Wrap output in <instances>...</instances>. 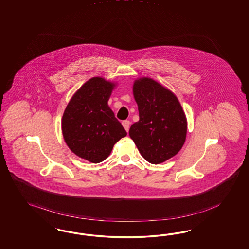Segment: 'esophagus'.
<instances>
[{
	"label": "esophagus",
	"instance_id": "1",
	"mask_svg": "<svg viewBox=\"0 0 249 249\" xmlns=\"http://www.w3.org/2000/svg\"><path fill=\"white\" fill-rule=\"evenodd\" d=\"M122 125H123L124 128L126 129V131H128V129H129V125H130V122H129L128 121H122Z\"/></svg>",
	"mask_w": 249,
	"mask_h": 249
}]
</instances>
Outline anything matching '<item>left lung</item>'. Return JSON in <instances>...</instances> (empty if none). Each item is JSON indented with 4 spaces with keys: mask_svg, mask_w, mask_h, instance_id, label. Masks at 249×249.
<instances>
[{
    "mask_svg": "<svg viewBox=\"0 0 249 249\" xmlns=\"http://www.w3.org/2000/svg\"><path fill=\"white\" fill-rule=\"evenodd\" d=\"M133 95L140 121L131 125L129 137L142 156L152 164L174 157L185 142L187 121L174 93L148 77L136 80Z\"/></svg>",
    "mask_w": 249,
    "mask_h": 249,
    "instance_id": "8db88e82",
    "label": "left lung"
}]
</instances>
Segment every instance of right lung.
I'll return each instance as SVG.
<instances>
[{
    "mask_svg": "<svg viewBox=\"0 0 249 249\" xmlns=\"http://www.w3.org/2000/svg\"><path fill=\"white\" fill-rule=\"evenodd\" d=\"M115 86L93 77L76 91L62 119V131L69 149L93 163L104 160L114 144L127 135L107 105Z\"/></svg>",
    "mask_w": 249,
    "mask_h": 249,
    "instance_id": "obj_1",
    "label": "right lung"
}]
</instances>
